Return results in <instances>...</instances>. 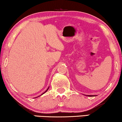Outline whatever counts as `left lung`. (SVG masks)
Wrapping results in <instances>:
<instances>
[{"instance_id": "left-lung-1", "label": "left lung", "mask_w": 122, "mask_h": 122, "mask_svg": "<svg viewBox=\"0 0 122 122\" xmlns=\"http://www.w3.org/2000/svg\"><path fill=\"white\" fill-rule=\"evenodd\" d=\"M87 96H89V97H92V96H93V95H87ZM96 96V95H95Z\"/></svg>"}]
</instances>
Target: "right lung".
<instances>
[{
  "label": "right lung",
  "instance_id": "right-lung-1",
  "mask_svg": "<svg viewBox=\"0 0 122 122\" xmlns=\"http://www.w3.org/2000/svg\"><path fill=\"white\" fill-rule=\"evenodd\" d=\"M48 89H49V87H48V89H47V90H46V91H45V92H44V93L43 94H44L45 93H46V92H47V91H48ZM41 94V95H42V94Z\"/></svg>",
  "mask_w": 122,
  "mask_h": 122
}]
</instances>
